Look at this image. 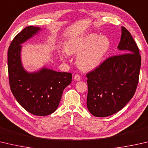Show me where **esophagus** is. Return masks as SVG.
I'll list each match as a JSON object with an SVG mask.
<instances>
[{"mask_svg": "<svg viewBox=\"0 0 148 148\" xmlns=\"http://www.w3.org/2000/svg\"><path fill=\"white\" fill-rule=\"evenodd\" d=\"M74 79L75 80H76V81H79L80 79H81V77H80L79 75L76 74V75H75V76H74Z\"/></svg>", "mask_w": 148, "mask_h": 148, "instance_id": "esophagus-1", "label": "esophagus"}]
</instances>
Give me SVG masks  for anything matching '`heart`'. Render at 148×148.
Returning <instances> with one entry per match:
<instances>
[{"label": "heart", "mask_w": 148, "mask_h": 148, "mask_svg": "<svg viewBox=\"0 0 148 148\" xmlns=\"http://www.w3.org/2000/svg\"><path fill=\"white\" fill-rule=\"evenodd\" d=\"M111 46L109 39L106 36L90 33L67 40L64 45L65 52H60L61 60L68 55L76 56V65L83 72H90L100 66Z\"/></svg>", "instance_id": "obj_1"}]
</instances>
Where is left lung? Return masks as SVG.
Listing matches in <instances>:
<instances>
[{"label": "left lung", "mask_w": 148, "mask_h": 148, "mask_svg": "<svg viewBox=\"0 0 148 148\" xmlns=\"http://www.w3.org/2000/svg\"><path fill=\"white\" fill-rule=\"evenodd\" d=\"M117 48L124 54L107 59L87 74V106L93 116L107 117L124 107L135 92L138 82L141 57L133 37L121 28Z\"/></svg>", "instance_id": "obj_1"}]
</instances>
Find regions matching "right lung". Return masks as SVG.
<instances>
[{"label": "right lung", "instance_id": "obj_1", "mask_svg": "<svg viewBox=\"0 0 148 148\" xmlns=\"http://www.w3.org/2000/svg\"><path fill=\"white\" fill-rule=\"evenodd\" d=\"M42 29L29 26L21 31L11 42L8 52V69L11 90L26 111L36 116H47L58 107L63 90L72 82V74L43 66L35 72L24 68L21 60L23 44Z\"/></svg>", "mask_w": 148, "mask_h": 148}]
</instances>
